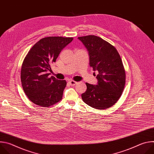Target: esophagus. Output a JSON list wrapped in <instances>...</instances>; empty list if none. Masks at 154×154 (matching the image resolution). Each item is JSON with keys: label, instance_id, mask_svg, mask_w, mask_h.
Returning a JSON list of instances; mask_svg holds the SVG:
<instances>
[{"label": "esophagus", "instance_id": "obj_1", "mask_svg": "<svg viewBox=\"0 0 154 154\" xmlns=\"http://www.w3.org/2000/svg\"><path fill=\"white\" fill-rule=\"evenodd\" d=\"M69 83H70V85H71V86H74V85H75L77 83V82H75V81H74V80H69Z\"/></svg>", "mask_w": 154, "mask_h": 154}]
</instances>
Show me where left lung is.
Here are the masks:
<instances>
[{"mask_svg":"<svg viewBox=\"0 0 154 154\" xmlns=\"http://www.w3.org/2000/svg\"><path fill=\"white\" fill-rule=\"evenodd\" d=\"M88 51L90 66L97 71V85L86 83L83 101L99 109H105L119 100L125 84V72L121 57L110 43L94 35L78 38ZM94 74L96 76L95 73Z\"/></svg>","mask_w":154,"mask_h":154,"instance_id":"8db88e82","label":"left lung"}]
</instances>
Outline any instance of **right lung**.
Here are the masks:
<instances>
[{
  "label": "right lung",
  "mask_w": 154,
  "mask_h": 154,
  "mask_svg": "<svg viewBox=\"0 0 154 154\" xmlns=\"http://www.w3.org/2000/svg\"><path fill=\"white\" fill-rule=\"evenodd\" d=\"M73 38L49 36L41 39L26 56L20 71L22 86L27 97L35 104L49 107L63 97L66 80L49 77L51 64Z\"/></svg>",
  "instance_id": "obj_1"
}]
</instances>
